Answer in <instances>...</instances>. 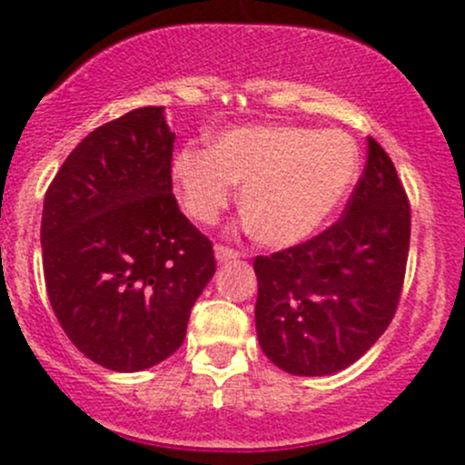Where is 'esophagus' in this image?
<instances>
[{"label": "esophagus", "mask_w": 465, "mask_h": 465, "mask_svg": "<svg viewBox=\"0 0 465 465\" xmlns=\"http://www.w3.org/2000/svg\"><path fill=\"white\" fill-rule=\"evenodd\" d=\"M241 256V252L233 250V247H227V245H215V259H218L220 262L224 261H233Z\"/></svg>", "instance_id": "34e87169"}]
</instances>
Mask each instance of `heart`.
Segmentation results:
<instances>
[{"instance_id":"obj_1","label":"heart","mask_w":465,"mask_h":465,"mask_svg":"<svg viewBox=\"0 0 465 465\" xmlns=\"http://www.w3.org/2000/svg\"><path fill=\"white\" fill-rule=\"evenodd\" d=\"M360 173V153L341 130L241 125L209 150L184 148L173 180L186 213L211 224L242 186V215L261 242L292 247L315 236Z\"/></svg>"}]
</instances>
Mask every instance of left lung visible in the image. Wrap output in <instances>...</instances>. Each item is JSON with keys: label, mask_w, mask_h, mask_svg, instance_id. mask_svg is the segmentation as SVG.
I'll list each match as a JSON object with an SVG mask.
<instances>
[{"label": "left lung", "mask_w": 465, "mask_h": 465, "mask_svg": "<svg viewBox=\"0 0 465 465\" xmlns=\"http://www.w3.org/2000/svg\"><path fill=\"white\" fill-rule=\"evenodd\" d=\"M410 232L405 186L369 137L367 166L340 220L254 259L262 353L292 376H328L362 358L396 315Z\"/></svg>", "instance_id": "obj_1"}]
</instances>
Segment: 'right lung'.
Segmentation results:
<instances>
[{"instance_id":"obj_1","label":"right lung","mask_w":465,"mask_h":465,"mask_svg":"<svg viewBox=\"0 0 465 465\" xmlns=\"http://www.w3.org/2000/svg\"><path fill=\"white\" fill-rule=\"evenodd\" d=\"M173 143L162 107H139L92 130L45 193L51 308L74 346L112 371L175 353L215 272L213 245L173 195Z\"/></svg>"}]
</instances>
